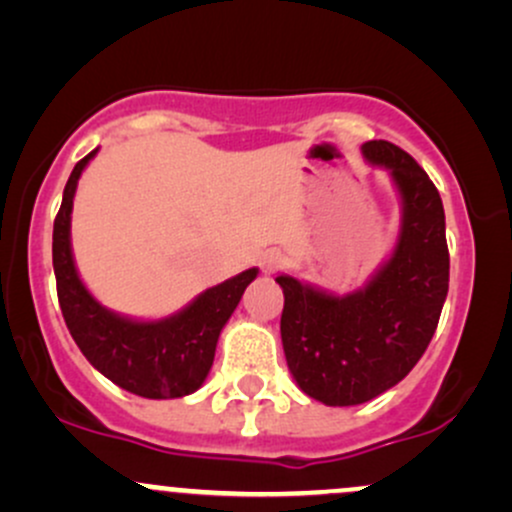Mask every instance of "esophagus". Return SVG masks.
I'll return each instance as SVG.
<instances>
[{"label":"esophagus","instance_id":"1","mask_svg":"<svg viewBox=\"0 0 512 512\" xmlns=\"http://www.w3.org/2000/svg\"><path fill=\"white\" fill-rule=\"evenodd\" d=\"M260 264H262L264 274H276V272H281V269H284L289 262H286V257L281 255L279 250H267L262 255Z\"/></svg>","mask_w":512,"mask_h":512}]
</instances>
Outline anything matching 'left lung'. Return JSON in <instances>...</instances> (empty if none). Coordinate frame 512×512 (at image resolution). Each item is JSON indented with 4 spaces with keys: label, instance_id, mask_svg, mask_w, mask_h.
I'll list each match as a JSON object with an SVG mask.
<instances>
[{
    "label": "left lung",
    "instance_id": "1",
    "mask_svg": "<svg viewBox=\"0 0 512 512\" xmlns=\"http://www.w3.org/2000/svg\"><path fill=\"white\" fill-rule=\"evenodd\" d=\"M361 154L390 173L399 197V233L387 260L361 289L342 296L276 276L286 363L305 395L327 407L370 402L407 378L448 296L450 255L436 185L407 151L383 139L363 144Z\"/></svg>",
    "mask_w": 512,
    "mask_h": 512
}]
</instances>
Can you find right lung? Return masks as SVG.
I'll return each mask as SVG.
<instances>
[{
	"label": "right lung",
	"instance_id": "add662e5",
	"mask_svg": "<svg viewBox=\"0 0 512 512\" xmlns=\"http://www.w3.org/2000/svg\"><path fill=\"white\" fill-rule=\"evenodd\" d=\"M96 154L98 149H93L74 166L52 228V267L64 322L88 363L122 390L146 399L187 397L207 380L221 330L260 269H245L202 291L178 313L158 320L105 308L81 281L72 252L76 185Z\"/></svg>",
	"mask_w": 512,
	"mask_h": 512
}]
</instances>
